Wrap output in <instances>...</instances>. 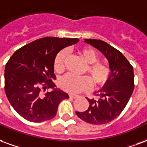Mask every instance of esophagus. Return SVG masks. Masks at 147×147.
<instances>
[{"label": "esophagus", "mask_w": 147, "mask_h": 147, "mask_svg": "<svg viewBox=\"0 0 147 147\" xmlns=\"http://www.w3.org/2000/svg\"><path fill=\"white\" fill-rule=\"evenodd\" d=\"M78 96H78V95H75V94H69V97H70V98L76 99V98H77Z\"/></svg>", "instance_id": "obj_1"}]
</instances>
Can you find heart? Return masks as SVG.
Listing matches in <instances>:
<instances>
[{"label": "heart", "mask_w": 147, "mask_h": 147, "mask_svg": "<svg viewBox=\"0 0 147 147\" xmlns=\"http://www.w3.org/2000/svg\"><path fill=\"white\" fill-rule=\"evenodd\" d=\"M79 54L86 62L89 64L86 66L90 79L87 76L78 77L72 74H67L59 81L60 87L63 90L70 93H77L81 91L90 90L91 82L94 87H100L108 80L111 75V68L108 65L98 62L99 56L93 49L82 48L79 50ZM67 52L62 50L57 54L54 61V71L57 73H61L65 71V59ZM91 81H90V80Z\"/></svg>", "instance_id": "1"}]
</instances>
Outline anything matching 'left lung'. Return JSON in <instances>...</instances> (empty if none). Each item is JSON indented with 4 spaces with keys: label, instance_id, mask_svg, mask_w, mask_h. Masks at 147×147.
I'll return each instance as SVG.
<instances>
[{
    "label": "left lung",
    "instance_id": "1",
    "mask_svg": "<svg viewBox=\"0 0 147 147\" xmlns=\"http://www.w3.org/2000/svg\"><path fill=\"white\" fill-rule=\"evenodd\" d=\"M86 43L94 47L107 57L111 75L103 88L95 95L98 100L86 98L89 108L77 116L87 123H108L122 112L134 90L133 67L119 51L100 40L86 39Z\"/></svg>",
    "mask_w": 147,
    "mask_h": 147
}]
</instances>
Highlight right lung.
<instances>
[{"label": "right lung", "instance_id": "1", "mask_svg": "<svg viewBox=\"0 0 147 147\" xmlns=\"http://www.w3.org/2000/svg\"><path fill=\"white\" fill-rule=\"evenodd\" d=\"M77 38H41L17 50L5 65L4 90L18 115L32 122L51 120L68 93L55 89L54 61L58 52ZM53 88L51 92H43Z\"/></svg>", "mask_w": 147, "mask_h": 147}]
</instances>
